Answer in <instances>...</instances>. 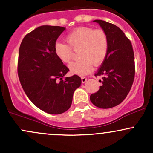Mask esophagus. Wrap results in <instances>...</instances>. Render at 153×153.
<instances>
[{"mask_svg": "<svg viewBox=\"0 0 153 153\" xmlns=\"http://www.w3.org/2000/svg\"><path fill=\"white\" fill-rule=\"evenodd\" d=\"M81 81L82 83H85L87 81V78H85V77H81Z\"/></svg>", "mask_w": 153, "mask_h": 153, "instance_id": "1", "label": "esophagus"}]
</instances>
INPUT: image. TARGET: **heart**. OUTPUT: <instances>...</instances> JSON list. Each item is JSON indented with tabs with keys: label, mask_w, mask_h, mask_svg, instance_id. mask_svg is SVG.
Wrapping results in <instances>:
<instances>
[{
	"label": "heart",
	"mask_w": 153,
	"mask_h": 153,
	"mask_svg": "<svg viewBox=\"0 0 153 153\" xmlns=\"http://www.w3.org/2000/svg\"><path fill=\"white\" fill-rule=\"evenodd\" d=\"M68 45L57 42L54 45V53L59 60L69 63L73 57V50L78 52L79 59L71 62L69 69L72 73L83 75L89 73L93 65L102 64L107 55L108 49V36L102 29L81 26L67 35Z\"/></svg>",
	"instance_id": "b5f03b06"
}]
</instances>
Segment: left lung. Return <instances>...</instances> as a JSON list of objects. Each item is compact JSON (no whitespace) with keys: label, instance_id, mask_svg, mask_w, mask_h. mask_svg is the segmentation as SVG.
Returning a JSON list of instances; mask_svg holds the SVG:
<instances>
[{"label":"left lung","instance_id":"left-lung-1","mask_svg":"<svg viewBox=\"0 0 153 153\" xmlns=\"http://www.w3.org/2000/svg\"><path fill=\"white\" fill-rule=\"evenodd\" d=\"M106 32L108 49L104 61L95 76L103 77L102 85L90 100L101 108L114 107L124 101L130 91L134 78V54L130 40L114 24L94 20Z\"/></svg>","mask_w":153,"mask_h":153}]
</instances>
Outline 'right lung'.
<instances>
[{"label": "right lung", "instance_id": "obj_1", "mask_svg": "<svg viewBox=\"0 0 153 153\" xmlns=\"http://www.w3.org/2000/svg\"><path fill=\"white\" fill-rule=\"evenodd\" d=\"M65 30L41 26L26 34L19 47L18 75L23 89L35 106L50 114L69 109L73 93L81 84L77 75L63 79L69 69L54 53L56 41Z\"/></svg>", "mask_w": 153, "mask_h": 153}]
</instances>
